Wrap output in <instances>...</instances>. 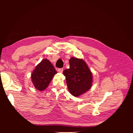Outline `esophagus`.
Instances as JSON below:
<instances>
[{
  "mask_svg": "<svg viewBox=\"0 0 133 133\" xmlns=\"http://www.w3.org/2000/svg\"><path fill=\"white\" fill-rule=\"evenodd\" d=\"M63 71V69H58L57 71L59 72V73H62Z\"/></svg>",
  "mask_w": 133,
  "mask_h": 133,
  "instance_id": "34e87169",
  "label": "esophagus"
}]
</instances>
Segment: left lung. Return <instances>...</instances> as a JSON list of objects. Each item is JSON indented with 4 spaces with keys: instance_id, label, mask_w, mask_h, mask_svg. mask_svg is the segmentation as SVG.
Returning <instances> with one entry per match:
<instances>
[{
    "instance_id": "left-lung-1",
    "label": "left lung",
    "mask_w": 133,
    "mask_h": 133,
    "mask_svg": "<svg viewBox=\"0 0 133 133\" xmlns=\"http://www.w3.org/2000/svg\"><path fill=\"white\" fill-rule=\"evenodd\" d=\"M70 68L64 70L63 75L70 93L78 97L90 89L93 83V75L84 60L71 57Z\"/></svg>"
}]
</instances>
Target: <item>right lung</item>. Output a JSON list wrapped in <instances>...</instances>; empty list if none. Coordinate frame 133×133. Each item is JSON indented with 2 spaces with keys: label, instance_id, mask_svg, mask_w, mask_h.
<instances>
[{
  "label": "right lung",
  "instance_id": "add662e5",
  "mask_svg": "<svg viewBox=\"0 0 133 133\" xmlns=\"http://www.w3.org/2000/svg\"><path fill=\"white\" fill-rule=\"evenodd\" d=\"M57 71L47 58L42 60L36 66L31 75V82L36 89L39 91L44 90L49 86Z\"/></svg>",
  "mask_w": 133,
  "mask_h": 133
}]
</instances>
